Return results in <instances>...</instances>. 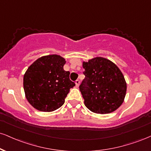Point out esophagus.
<instances>
[{"label": "esophagus", "instance_id": "esophagus-1", "mask_svg": "<svg viewBox=\"0 0 151 151\" xmlns=\"http://www.w3.org/2000/svg\"><path fill=\"white\" fill-rule=\"evenodd\" d=\"M75 83H76V86L78 87V86H79V83H80V81H79V80H76L75 81Z\"/></svg>", "mask_w": 151, "mask_h": 151}]
</instances>
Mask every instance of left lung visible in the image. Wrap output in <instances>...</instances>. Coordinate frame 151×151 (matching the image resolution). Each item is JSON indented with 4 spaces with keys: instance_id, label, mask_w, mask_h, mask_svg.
Segmentation results:
<instances>
[{
    "instance_id": "obj_1",
    "label": "left lung",
    "mask_w": 151,
    "mask_h": 151,
    "mask_svg": "<svg viewBox=\"0 0 151 151\" xmlns=\"http://www.w3.org/2000/svg\"><path fill=\"white\" fill-rule=\"evenodd\" d=\"M84 79L79 86L84 104L91 111L108 114L122 104L127 83L122 73L106 58L97 57L83 62Z\"/></svg>"
}]
</instances>
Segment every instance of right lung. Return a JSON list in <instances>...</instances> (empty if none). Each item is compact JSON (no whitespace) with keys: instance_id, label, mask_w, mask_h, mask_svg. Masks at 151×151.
I'll return each mask as SVG.
<instances>
[{"instance_id":"obj_1","label":"right lung","mask_w":151,"mask_h":151,"mask_svg":"<svg viewBox=\"0 0 151 151\" xmlns=\"http://www.w3.org/2000/svg\"><path fill=\"white\" fill-rule=\"evenodd\" d=\"M65 60L58 55L39 58L24 75V90L27 101L34 108L52 112L64 104L70 89L75 83L70 79V72L65 71Z\"/></svg>"}]
</instances>
